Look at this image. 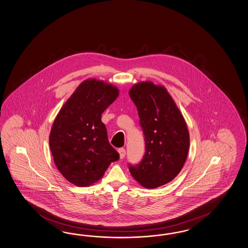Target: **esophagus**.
Wrapping results in <instances>:
<instances>
[{"instance_id":"34e87169","label":"esophagus","mask_w":248,"mask_h":248,"mask_svg":"<svg viewBox=\"0 0 248 248\" xmlns=\"http://www.w3.org/2000/svg\"><path fill=\"white\" fill-rule=\"evenodd\" d=\"M118 153L120 154L121 159H124V156H125V154H126V152H125V149H124V148H120V149L118 150Z\"/></svg>"}]
</instances>
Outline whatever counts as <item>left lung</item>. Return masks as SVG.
<instances>
[{
  "label": "left lung",
  "instance_id": "left-lung-1",
  "mask_svg": "<svg viewBox=\"0 0 248 248\" xmlns=\"http://www.w3.org/2000/svg\"><path fill=\"white\" fill-rule=\"evenodd\" d=\"M129 94L137 107L146 151L139 164H129L130 172L142 187H161L184 166L189 148L187 124L165 87L140 82Z\"/></svg>",
  "mask_w": 248,
  "mask_h": 248
}]
</instances>
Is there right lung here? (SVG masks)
Returning <instances> with one entry per match:
<instances>
[{
  "label": "right lung",
  "instance_id": "obj_1",
  "mask_svg": "<svg viewBox=\"0 0 248 248\" xmlns=\"http://www.w3.org/2000/svg\"><path fill=\"white\" fill-rule=\"evenodd\" d=\"M119 94L116 87L90 78L83 81L54 121L49 147L67 181L87 187L99 181L119 154L109 143L103 112Z\"/></svg>",
  "mask_w": 248,
  "mask_h": 248
}]
</instances>
